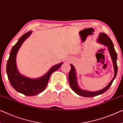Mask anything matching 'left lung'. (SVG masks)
I'll use <instances>...</instances> for the list:
<instances>
[{
	"mask_svg": "<svg viewBox=\"0 0 123 123\" xmlns=\"http://www.w3.org/2000/svg\"><path fill=\"white\" fill-rule=\"evenodd\" d=\"M97 41L98 43L105 45V46L108 47V50L111 56V58H112L113 67H114V77L112 79V80L109 82V84L105 88H103L102 90L96 92H90L87 91L82 90L80 88H79V87L77 85L75 69L74 66L72 64H71V70L69 74V76H68V77H69V84L70 85L71 88H72L73 90L75 93L81 96H83V97H92L105 93V92H106L109 89L111 86L112 85L113 81L116 78L117 74V71H118V66H117V54L116 50L114 49V45L113 44L112 40L105 33H101L99 34Z\"/></svg>",
	"mask_w": 123,
	"mask_h": 123,
	"instance_id": "1",
	"label": "left lung"
}]
</instances>
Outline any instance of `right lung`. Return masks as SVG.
<instances>
[{"mask_svg":"<svg viewBox=\"0 0 123 123\" xmlns=\"http://www.w3.org/2000/svg\"><path fill=\"white\" fill-rule=\"evenodd\" d=\"M31 32L29 31L25 33L12 47L6 65L7 77L11 86L18 92L27 96L37 95L43 91L48 85L50 75L59 69L63 64L61 63L53 66L46 75L39 79H30L20 74L16 68V54L24 41L31 35Z\"/></svg>","mask_w":123,"mask_h":123,"instance_id":"add662e5","label":"right lung"}]
</instances>
